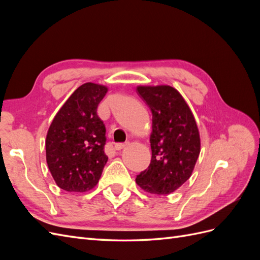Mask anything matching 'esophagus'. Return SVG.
I'll use <instances>...</instances> for the list:
<instances>
[{
    "mask_svg": "<svg viewBox=\"0 0 260 260\" xmlns=\"http://www.w3.org/2000/svg\"><path fill=\"white\" fill-rule=\"evenodd\" d=\"M125 145H127V143H116L115 144V149H117V151H120V149H122Z\"/></svg>",
    "mask_w": 260,
    "mask_h": 260,
    "instance_id": "34e87169",
    "label": "esophagus"
}]
</instances>
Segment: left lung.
Here are the masks:
<instances>
[{
  "mask_svg": "<svg viewBox=\"0 0 260 260\" xmlns=\"http://www.w3.org/2000/svg\"><path fill=\"white\" fill-rule=\"evenodd\" d=\"M153 115L152 159L137 176L144 191L167 195L191 177L201 152L199 129L182 95L169 85L139 86Z\"/></svg>",
  "mask_w": 260,
  "mask_h": 260,
  "instance_id": "1",
  "label": "left lung"
}]
</instances>
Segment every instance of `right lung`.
Returning <instances> with one entry per match:
<instances>
[{
    "instance_id": "right-lung-1",
    "label": "right lung",
    "mask_w": 260,
    "mask_h": 260,
    "mask_svg": "<svg viewBox=\"0 0 260 260\" xmlns=\"http://www.w3.org/2000/svg\"><path fill=\"white\" fill-rule=\"evenodd\" d=\"M107 92L104 85L79 86L54 117L46 136V161L56 184L68 192L95 186L108 157L104 152L106 128L98 106Z\"/></svg>"
}]
</instances>
